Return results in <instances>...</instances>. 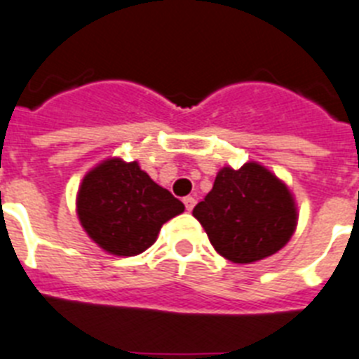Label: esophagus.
<instances>
[{"mask_svg": "<svg viewBox=\"0 0 359 359\" xmlns=\"http://www.w3.org/2000/svg\"><path fill=\"white\" fill-rule=\"evenodd\" d=\"M184 206H186V210H188V212H191V210H194V206H195V197H184Z\"/></svg>", "mask_w": 359, "mask_h": 359, "instance_id": "1", "label": "esophagus"}]
</instances>
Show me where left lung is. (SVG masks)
<instances>
[{
  "label": "left lung",
  "mask_w": 359,
  "mask_h": 359,
  "mask_svg": "<svg viewBox=\"0 0 359 359\" xmlns=\"http://www.w3.org/2000/svg\"><path fill=\"white\" fill-rule=\"evenodd\" d=\"M213 248L231 263H254L276 254L296 230L290 191L266 168L248 162L222 168L212 191L194 208Z\"/></svg>",
  "instance_id": "left-lung-1"
}]
</instances>
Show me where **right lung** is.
<instances>
[{"instance_id": "add662e5", "label": "right lung", "mask_w": 359, "mask_h": 359, "mask_svg": "<svg viewBox=\"0 0 359 359\" xmlns=\"http://www.w3.org/2000/svg\"><path fill=\"white\" fill-rule=\"evenodd\" d=\"M78 217L96 245L114 255L142 254L165 221L184 212L179 198L153 182L137 162H102L83 177Z\"/></svg>"}]
</instances>
